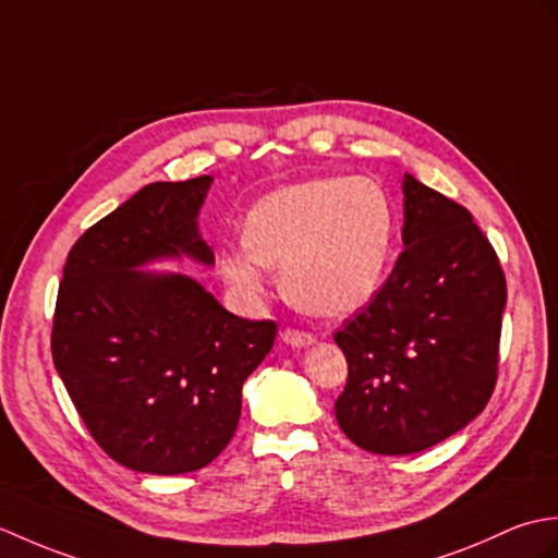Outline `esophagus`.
I'll use <instances>...</instances> for the list:
<instances>
[{
	"instance_id": "34e87169",
	"label": "esophagus",
	"mask_w": 558,
	"mask_h": 558,
	"mask_svg": "<svg viewBox=\"0 0 558 558\" xmlns=\"http://www.w3.org/2000/svg\"><path fill=\"white\" fill-rule=\"evenodd\" d=\"M281 341L289 343V345H295V349H301V345H311L315 341V337H313L311 331L287 327V329L281 331Z\"/></svg>"
}]
</instances>
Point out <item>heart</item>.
<instances>
[{"mask_svg":"<svg viewBox=\"0 0 558 558\" xmlns=\"http://www.w3.org/2000/svg\"><path fill=\"white\" fill-rule=\"evenodd\" d=\"M393 229V203L375 179H307L259 197L245 217V241L219 255V271L241 299L257 301L269 267H281L295 307L341 317L375 299Z\"/></svg>","mask_w":558,"mask_h":558,"instance_id":"obj_1","label":"heart"}]
</instances>
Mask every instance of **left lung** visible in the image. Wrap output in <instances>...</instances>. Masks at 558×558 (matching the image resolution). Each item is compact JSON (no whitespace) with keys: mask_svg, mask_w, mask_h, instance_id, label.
<instances>
[{"mask_svg":"<svg viewBox=\"0 0 558 558\" xmlns=\"http://www.w3.org/2000/svg\"><path fill=\"white\" fill-rule=\"evenodd\" d=\"M403 253L333 341L349 379L333 403L355 447L405 456L485 411L499 375L506 277L473 215L411 174Z\"/></svg>","mask_w":558,"mask_h":558,"instance_id":"1","label":"left lung"}]
</instances>
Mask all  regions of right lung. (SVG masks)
Returning a JSON list of instances; mask_svg holds the SVG:
<instances>
[{"instance_id": "1", "label": "right lung", "mask_w": 558, "mask_h": 558, "mask_svg": "<svg viewBox=\"0 0 558 558\" xmlns=\"http://www.w3.org/2000/svg\"><path fill=\"white\" fill-rule=\"evenodd\" d=\"M209 183L145 185L73 243L59 283L57 373L97 447L138 473L213 463L277 337V322L231 315L191 277L135 269L181 253L215 263L195 225Z\"/></svg>"}]
</instances>
